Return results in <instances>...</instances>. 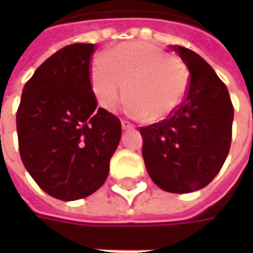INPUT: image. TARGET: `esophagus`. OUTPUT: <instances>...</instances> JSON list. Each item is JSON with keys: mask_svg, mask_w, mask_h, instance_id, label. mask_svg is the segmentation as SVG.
Segmentation results:
<instances>
[{"mask_svg": "<svg viewBox=\"0 0 253 253\" xmlns=\"http://www.w3.org/2000/svg\"><path fill=\"white\" fill-rule=\"evenodd\" d=\"M132 127H134V125H132L131 122L126 121V119L122 121V128H123V130H128V128H132Z\"/></svg>", "mask_w": 253, "mask_h": 253, "instance_id": "34e87169", "label": "esophagus"}]
</instances>
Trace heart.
<instances>
[{"instance_id": "heart-1", "label": "heart", "mask_w": 253, "mask_h": 253, "mask_svg": "<svg viewBox=\"0 0 253 253\" xmlns=\"http://www.w3.org/2000/svg\"><path fill=\"white\" fill-rule=\"evenodd\" d=\"M96 97L107 110L121 104L127 96L130 110L148 123L165 121L184 101L190 72L181 59L145 42L122 43L90 70Z\"/></svg>"}]
</instances>
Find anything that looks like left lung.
<instances>
[{
	"label": "left lung",
	"instance_id": "1",
	"mask_svg": "<svg viewBox=\"0 0 253 253\" xmlns=\"http://www.w3.org/2000/svg\"><path fill=\"white\" fill-rule=\"evenodd\" d=\"M190 72L184 101L165 121L139 127L142 156L156 186L172 194L206 187L228 157L234 108L226 85L190 48L172 46Z\"/></svg>",
	"mask_w": 253,
	"mask_h": 253
}]
</instances>
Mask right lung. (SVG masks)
I'll list each match as a JSON object with an SVG mask.
<instances>
[{"label": "right lung", "instance_id": "add662e5", "mask_svg": "<svg viewBox=\"0 0 253 253\" xmlns=\"http://www.w3.org/2000/svg\"><path fill=\"white\" fill-rule=\"evenodd\" d=\"M94 44L74 43L52 54L23 89L16 114L25 169L48 195L77 201L104 184L122 135L119 118L90 85Z\"/></svg>", "mask_w": 253, "mask_h": 253}]
</instances>
